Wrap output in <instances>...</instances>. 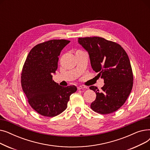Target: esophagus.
<instances>
[{
    "label": "esophagus",
    "instance_id": "obj_1",
    "mask_svg": "<svg viewBox=\"0 0 150 150\" xmlns=\"http://www.w3.org/2000/svg\"><path fill=\"white\" fill-rule=\"evenodd\" d=\"M84 88H86L84 86H78V87H77L78 90H80L81 89H84Z\"/></svg>",
    "mask_w": 150,
    "mask_h": 150
}]
</instances>
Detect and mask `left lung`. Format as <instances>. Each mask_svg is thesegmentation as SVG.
Listing matches in <instances>:
<instances>
[{
    "label": "left lung",
    "instance_id": "1",
    "mask_svg": "<svg viewBox=\"0 0 150 150\" xmlns=\"http://www.w3.org/2000/svg\"><path fill=\"white\" fill-rule=\"evenodd\" d=\"M78 43L88 51L92 69L104 79L101 91L94 86L89 88L97 95L91 108L101 114L116 111L127 101L133 86L132 70L127 52L119 44L101 37L79 38Z\"/></svg>",
    "mask_w": 150,
    "mask_h": 150
}]
</instances>
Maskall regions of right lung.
<instances>
[{
  "instance_id": "obj_1",
  "label": "right lung",
  "mask_w": 150,
  "mask_h": 150,
  "mask_svg": "<svg viewBox=\"0 0 150 150\" xmlns=\"http://www.w3.org/2000/svg\"><path fill=\"white\" fill-rule=\"evenodd\" d=\"M70 42L53 39L35 45L23 66L22 90L29 105L41 115L53 117L60 114L67 108L71 94L77 90L75 86L62 87L52 79L60 53Z\"/></svg>"
}]
</instances>
